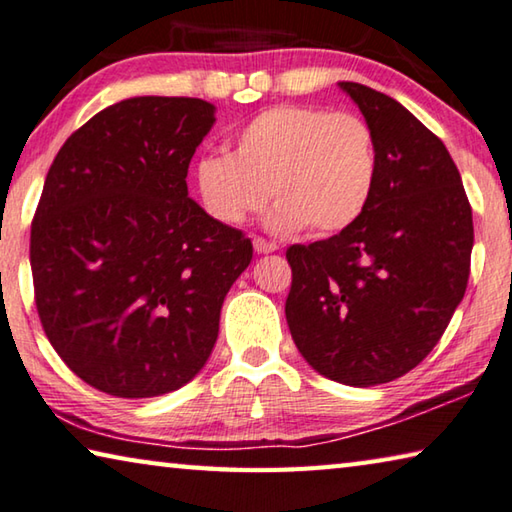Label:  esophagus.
I'll return each mask as SVG.
<instances>
[{"mask_svg":"<svg viewBox=\"0 0 512 512\" xmlns=\"http://www.w3.org/2000/svg\"><path fill=\"white\" fill-rule=\"evenodd\" d=\"M251 242H254V249L258 251V254H272V251L279 249V245H276V242L265 240V238H258V236L251 240Z\"/></svg>","mask_w":512,"mask_h":512,"instance_id":"esophagus-1","label":"esophagus"}]
</instances>
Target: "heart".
<instances>
[{
  "label": "heart",
  "instance_id": "1",
  "mask_svg": "<svg viewBox=\"0 0 512 512\" xmlns=\"http://www.w3.org/2000/svg\"><path fill=\"white\" fill-rule=\"evenodd\" d=\"M379 147L356 113L281 104L258 113L233 138L231 154L195 165L201 204L222 224H242L272 199L270 226L333 236L349 229L374 195Z\"/></svg>",
  "mask_w": 512,
  "mask_h": 512
}]
</instances>
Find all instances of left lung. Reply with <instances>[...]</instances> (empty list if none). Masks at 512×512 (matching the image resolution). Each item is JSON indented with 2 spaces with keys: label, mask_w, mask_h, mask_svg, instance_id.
I'll use <instances>...</instances> for the list:
<instances>
[{
  "label": "left lung",
  "mask_w": 512,
  "mask_h": 512,
  "mask_svg": "<svg viewBox=\"0 0 512 512\" xmlns=\"http://www.w3.org/2000/svg\"><path fill=\"white\" fill-rule=\"evenodd\" d=\"M338 86L370 122L379 174L349 229L286 251V320L315 372L370 388L420 365L463 301L472 206L447 147L413 113L360 83Z\"/></svg>",
  "instance_id": "8db88e82"
}]
</instances>
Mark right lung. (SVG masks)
Wrapping results in <instances>:
<instances>
[{
  "label": "right lung",
  "instance_id": "add662e5",
  "mask_svg": "<svg viewBox=\"0 0 512 512\" xmlns=\"http://www.w3.org/2000/svg\"><path fill=\"white\" fill-rule=\"evenodd\" d=\"M215 124L192 97H131L65 140L31 224L36 308L63 363L92 388L142 399L195 379L251 263L245 233L188 197Z\"/></svg>",
  "mask_w": 512,
  "mask_h": 512
}]
</instances>
